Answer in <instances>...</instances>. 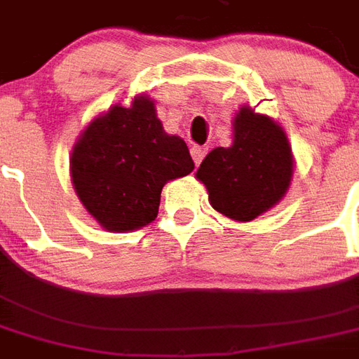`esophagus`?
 <instances>
[{"label":"esophagus","mask_w":359,"mask_h":359,"mask_svg":"<svg viewBox=\"0 0 359 359\" xmlns=\"http://www.w3.org/2000/svg\"><path fill=\"white\" fill-rule=\"evenodd\" d=\"M190 154H192V159H194V163L200 165V163H202L203 157H205V154H208V148H203V146H192Z\"/></svg>","instance_id":"esophagus-1"}]
</instances>
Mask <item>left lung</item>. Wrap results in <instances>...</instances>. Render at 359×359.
I'll return each mask as SVG.
<instances>
[{"instance_id": "left-lung-1", "label": "left lung", "mask_w": 359, "mask_h": 359, "mask_svg": "<svg viewBox=\"0 0 359 359\" xmlns=\"http://www.w3.org/2000/svg\"><path fill=\"white\" fill-rule=\"evenodd\" d=\"M292 177L294 154L283 126L250 105L234 113L233 144L211 149L196 171L211 208L241 223L275 208Z\"/></svg>"}]
</instances>
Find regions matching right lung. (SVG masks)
<instances>
[{
    "instance_id": "right-lung-1",
    "label": "right lung",
    "mask_w": 359,
    "mask_h": 359,
    "mask_svg": "<svg viewBox=\"0 0 359 359\" xmlns=\"http://www.w3.org/2000/svg\"><path fill=\"white\" fill-rule=\"evenodd\" d=\"M192 171L187 142L165 133L156 103L146 94L92 118L71 151L74 192L90 217L109 233L149 225L165 184Z\"/></svg>"
}]
</instances>
